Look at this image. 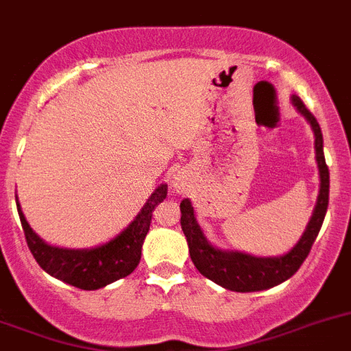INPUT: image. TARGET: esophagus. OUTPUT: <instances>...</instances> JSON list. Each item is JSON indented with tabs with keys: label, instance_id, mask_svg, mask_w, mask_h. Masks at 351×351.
I'll list each match as a JSON object with an SVG mask.
<instances>
[{
	"label": "esophagus",
	"instance_id": "1",
	"mask_svg": "<svg viewBox=\"0 0 351 351\" xmlns=\"http://www.w3.org/2000/svg\"><path fill=\"white\" fill-rule=\"evenodd\" d=\"M175 185H176V186H178V183H175Z\"/></svg>",
	"mask_w": 351,
	"mask_h": 351
}]
</instances>
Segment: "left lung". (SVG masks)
<instances>
[{
    "label": "left lung",
    "mask_w": 351,
    "mask_h": 351,
    "mask_svg": "<svg viewBox=\"0 0 351 351\" xmlns=\"http://www.w3.org/2000/svg\"><path fill=\"white\" fill-rule=\"evenodd\" d=\"M293 106L296 107L298 112L303 114L304 119L308 121L313 130V135H315L320 192L312 218L306 225V230L289 253L274 258H258L239 253V251L218 250V247L209 244L208 239L202 234L201 227L195 220L192 202L189 199H183L180 202V211H182L180 223H182V230L185 234L186 242H189V253H191L195 268L204 277H208L209 280L225 287V289L237 291V293H254V291L270 289V287L282 284L284 280L293 277L298 268L306 260L313 242L319 235L320 227H322L327 204H329V168H327L326 157H324L322 131H320L315 116L306 109L303 100L296 95H293Z\"/></svg>",
    "instance_id": "1"
}]
</instances>
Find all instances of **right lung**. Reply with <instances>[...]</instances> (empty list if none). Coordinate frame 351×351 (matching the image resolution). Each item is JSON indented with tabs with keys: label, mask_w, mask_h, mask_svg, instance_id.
<instances>
[{
	"label": "right lung",
	"mask_w": 351,
	"mask_h": 351,
	"mask_svg": "<svg viewBox=\"0 0 351 351\" xmlns=\"http://www.w3.org/2000/svg\"><path fill=\"white\" fill-rule=\"evenodd\" d=\"M168 195V185L162 183L154 191L149 201L136 215V218L114 239L91 250H65L55 247L39 239V235L29 227L17 199L19 216L24 228L25 241L32 256L39 267L55 279L80 287L84 291H95L123 279L135 270L142 258V244L152 221V211Z\"/></svg>",
	"instance_id": "obj_1"
}]
</instances>
